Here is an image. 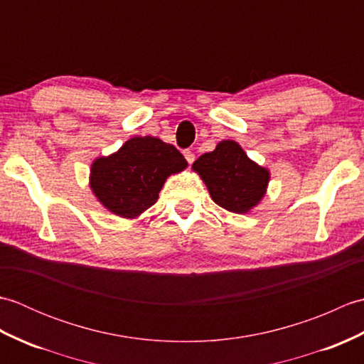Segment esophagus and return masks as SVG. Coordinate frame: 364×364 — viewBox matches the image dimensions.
<instances>
[{
	"mask_svg": "<svg viewBox=\"0 0 364 364\" xmlns=\"http://www.w3.org/2000/svg\"><path fill=\"white\" fill-rule=\"evenodd\" d=\"M183 154H184V158H186V161L189 162V164H192V162L196 161V154L192 153L191 150H184V151H183Z\"/></svg>",
	"mask_w": 364,
	"mask_h": 364,
	"instance_id": "obj_1",
	"label": "esophagus"
}]
</instances>
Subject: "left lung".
Here are the masks:
<instances>
[{"label":"left lung","mask_w":364,"mask_h":364,"mask_svg":"<svg viewBox=\"0 0 364 364\" xmlns=\"http://www.w3.org/2000/svg\"><path fill=\"white\" fill-rule=\"evenodd\" d=\"M192 168L202 176L210 196L223 210L249 213L264 197L269 170L247 156L235 141H222L214 151L200 156Z\"/></svg>","instance_id":"obj_1"}]
</instances>
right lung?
<instances>
[{
  "mask_svg": "<svg viewBox=\"0 0 364 364\" xmlns=\"http://www.w3.org/2000/svg\"><path fill=\"white\" fill-rule=\"evenodd\" d=\"M188 167L173 145L158 137H131L119 151L97 158L90 189L107 211L134 219L156 203L162 184Z\"/></svg>",
  "mask_w": 364,
  "mask_h": 364,
  "instance_id": "right-lung-1",
  "label": "right lung"
}]
</instances>
